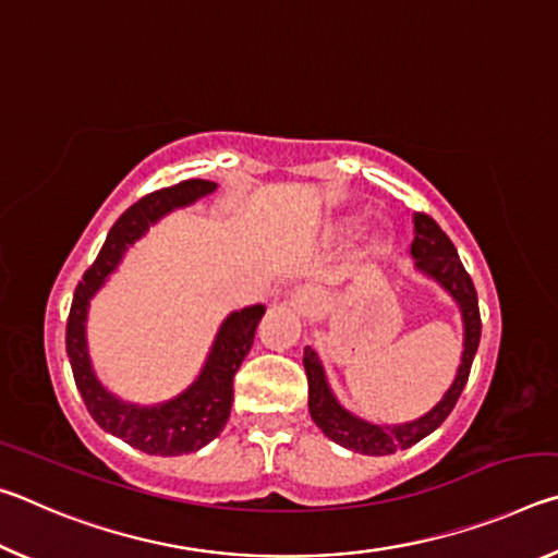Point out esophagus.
Returning <instances> with one entry per match:
<instances>
[{"mask_svg":"<svg viewBox=\"0 0 558 558\" xmlns=\"http://www.w3.org/2000/svg\"><path fill=\"white\" fill-rule=\"evenodd\" d=\"M290 305L298 310L302 317H317L319 315V295L313 288H295L290 292Z\"/></svg>","mask_w":558,"mask_h":558,"instance_id":"34e87169","label":"esophagus"}]
</instances>
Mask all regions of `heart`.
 <instances>
[{"instance_id":"b5f03b06","label":"heart","mask_w":558,"mask_h":558,"mask_svg":"<svg viewBox=\"0 0 558 558\" xmlns=\"http://www.w3.org/2000/svg\"><path fill=\"white\" fill-rule=\"evenodd\" d=\"M381 248H384V239H381V235H376V239L369 241V248H366V253H369V256H374V253H379Z\"/></svg>"}]
</instances>
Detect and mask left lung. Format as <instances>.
Returning <instances> with one entry per match:
<instances>
[{
    "instance_id": "left-lung-1",
    "label": "left lung",
    "mask_w": 558,
    "mask_h": 558,
    "mask_svg": "<svg viewBox=\"0 0 558 558\" xmlns=\"http://www.w3.org/2000/svg\"><path fill=\"white\" fill-rule=\"evenodd\" d=\"M413 243L411 256L415 258V268L423 276L438 280L446 288L452 300L458 302L462 327H465V342H462V359L456 374V381L450 384L446 396L433 405V409L421 415L418 421L403 423V426H379L364 418H356L354 413L339 405L332 389H329L323 362L315 354V349L305 347V364L307 374V393H310V415L317 423V428L325 433L329 440L339 442L342 448H349L362 456H391L396 450H405L415 442L430 436L442 421L448 418L450 411L456 409L462 389H465L472 359H475L480 335H483V323H480L477 307V290L472 286L465 266L460 263L456 245L448 239V233L430 219L428 214H413Z\"/></svg>"
}]
</instances>
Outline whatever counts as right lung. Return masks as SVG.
<instances>
[{"label":"right lung","instance_id":"obj_1","mask_svg":"<svg viewBox=\"0 0 558 558\" xmlns=\"http://www.w3.org/2000/svg\"><path fill=\"white\" fill-rule=\"evenodd\" d=\"M211 192H216L214 182L186 179V182L159 189V192L147 194L137 204H132L112 226L96 263L75 288L69 325H65V352L71 359L73 379L93 421L110 436L122 438L128 446L143 450L147 456L169 458L196 452L219 436L231 415L233 376L243 364L245 354L251 352L256 327L260 317L266 315V307L251 305L223 319L202 374L186 391L157 405H135L116 399L96 379L86 342L88 302L110 272L118 268L128 245L135 243L149 226L162 219L165 214L194 204Z\"/></svg>","mask_w":558,"mask_h":558}]
</instances>
